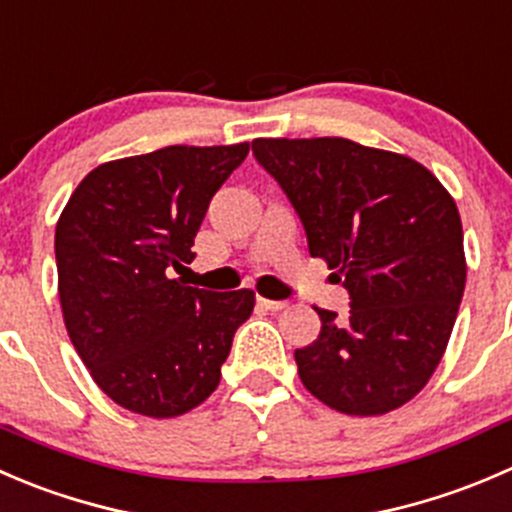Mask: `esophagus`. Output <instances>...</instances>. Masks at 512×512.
Returning <instances> with one entry per match:
<instances>
[{"mask_svg":"<svg viewBox=\"0 0 512 512\" xmlns=\"http://www.w3.org/2000/svg\"><path fill=\"white\" fill-rule=\"evenodd\" d=\"M258 303H261L266 311H283V308L288 306L286 301H271V298H258Z\"/></svg>","mask_w":512,"mask_h":512,"instance_id":"34e87169","label":"esophagus"}]
</instances>
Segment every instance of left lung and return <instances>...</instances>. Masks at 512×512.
I'll use <instances>...</instances> for the list:
<instances>
[{
  "label": "left lung",
  "mask_w": 512,
  "mask_h": 512,
  "mask_svg": "<svg viewBox=\"0 0 512 512\" xmlns=\"http://www.w3.org/2000/svg\"><path fill=\"white\" fill-rule=\"evenodd\" d=\"M251 146L296 209L311 256L351 293L348 318L316 306L321 333L293 353L301 383L346 416L396 411L438 368L465 291L453 196L411 156L341 136Z\"/></svg>",
  "instance_id": "8db88e82"
}]
</instances>
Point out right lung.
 Listing matches in <instances>:
<instances>
[{
  "label": "right lung",
  "instance_id": "obj_1",
  "mask_svg": "<svg viewBox=\"0 0 512 512\" xmlns=\"http://www.w3.org/2000/svg\"><path fill=\"white\" fill-rule=\"evenodd\" d=\"M246 154L249 141L106 161L59 216L64 326L96 386L126 411L184 416L219 386L254 291H204L169 273L194 261L211 196Z\"/></svg>",
  "mask_w": 512,
  "mask_h": 512
}]
</instances>
